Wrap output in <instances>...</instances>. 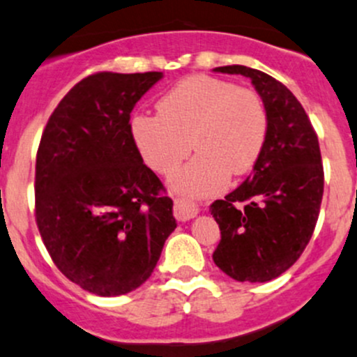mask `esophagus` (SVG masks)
<instances>
[{"label": "esophagus", "mask_w": 357, "mask_h": 357, "mask_svg": "<svg viewBox=\"0 0 357 357\" xmlns=\"http://www.w3.org/2000/svg\"><path fill=\"white\" fill-rule=\"evenodd\" d=\"M174 217L178 220H181V222H186V220L193 219V217H197L198 213V208L197 205L191 204L188 200H176L174 202Z\"/></svg>", "instance_id": "esophagus-1"}]
</instances>
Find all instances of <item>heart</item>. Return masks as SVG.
<instances>
[{
  "instance_id": "b5f03b06",
  "label": "heart",
  "mask_w": 357,
  "mask_h": 357,
  "mask_svg": "<svg viewBox=\"0 0 357 357\" xmlns=\"http://www.w3.org/2000/svg\"><path fill=\"white\" fill-rule=\"evenodd\" d=\"M157 112L131 118L135 147L152 171L171 176L193 145L197 157L172 181L191 197L220 191L231 172H250L267 144L268 112L261 96L224 78H183L157 100Z\"/></svg>"
}]
</instances>
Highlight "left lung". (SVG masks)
I'll return each mask as SVG.
<instances>
[{
	"label": "left lung",
	"instance_id": "8db88e82",
	"mask_svg": "<svg viewBox=\"0 0 357 357\" xmlns=\"http://www.w3.org/2000/svg\"><path fill=\"white\" fill-rule=\"evenodd\" d=\"M215 71L250 78L267 107L268 135L246 181L210 205L220 227L213 261L239 282H267L296 264L313 236L324 197L320 145L286 85L243 65Z\"/></svg>",
	"mask_w": 357,
	"mask_h": 357
}]
</instances>
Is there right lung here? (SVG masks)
I'll return each instance as SVG.
<instances>
[{"instance_id": "obj_1", "label": "right lung", "mask_w": 357, "mask_h": 357, "mask_svg": "<svg viewBox=\"0 0 357 357\" xmlns=\"http://www.w3.org/2000/svg\"><path fill=\"white\" fill-rule=\"evenodd\" d=\"M160 78V71L89 75L40 137L37 227L59 272L92 294L140 287L176 229L172 200L130 133V112Z\"/></svg>"}]
</instances>
